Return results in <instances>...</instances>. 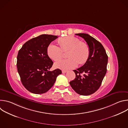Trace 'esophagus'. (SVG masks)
Here are the masks:
<instances>
[{
	"instance_id": "34e87169",
	"label": "esophagus",
	"mask_w": 128,
	"mask_h": 128,
	"mask_svg": "<svg viewBox=\"0 0 128 128\" xmlns=\"http://www.w3.org/2000/svg\"><path fill=\"white\" fill-rule=\"evenodd\" d=\"M62 72L63 74H65V73H66V72H67V71H66V70H62Z\"/></svg>"
}]
</instances>
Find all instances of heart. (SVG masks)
I'll use <instances>...</instances> for the list:
<instances>
[{
    "instance_id": "obj_1",
    "label": "heart",
    "mask_w": 128,
    "mask_h": 128,
    "mask_svg": "<svg viewBox=\"0 0 128 128\" xmlns=\"http://www.w3.org/2000/svg\"><path fill=\"white\" fill-rule=\"evenodd\" d=\"M60 47L54 44H50L47 48L48 56L54 61H58L63 57V51L68 50L67 59L60 61L54 64L56 68L68 70L75 68L78 63L84 64L90 56V48L88 44L80 42V40L72 36L61 38L58 40Z\"/></svg>"
}]
</instances>
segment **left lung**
Here are the masks:
<instances>
[{"label":"left lung","mask_w":128,"mask_h":128,"mask_svg":"<svg viewBox=\"0 0 128 128\" xmlns=\"http://www.w3.org/2000/svg\"><path fill=\"white\" fill-rule=\"evenodd\" d=\"M76 35L82 38L90 48V56L86 63L74 71L76 78L69 83L76 92L88 96L94 93L100 88L107 71L108 56L102 44L86 33Z\"/></svg>","instance_id":"obj_1"}]
</instances>
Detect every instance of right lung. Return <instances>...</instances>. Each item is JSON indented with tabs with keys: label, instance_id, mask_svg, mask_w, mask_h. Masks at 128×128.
Here are the masks:
<instances>
[{
	"label": "right lung",
	"instance_id": "obj_1",
	"mask_svg": "<svg viewBox=\"0 0 128 128\" xmlns=\"http://www.w3.org/2000/svg\"><path fill=\"white\" fill-rule=\"evenodd\" d=\"M57 38L56 35H40L25 42L18 52V72L23 85L31 93H46L62 74L59 69L49 71L53 62L48 56L47 48Z\"/></svg>",
	"mask_w": 128,
	"mask_h": 128
}]
</instances>
